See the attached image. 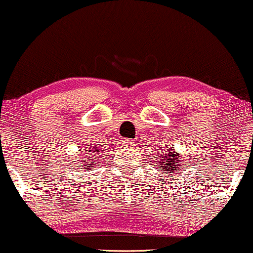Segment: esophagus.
<instances>
[{
  "label": "esophagus",
  "mask_w": 253,
  "mask_h": 253,
  "mask_svg": "<svg viewBox=\"0 0 253 253\" xmlns=\"http://www.w3.org/2000/svg\"><path fill=\"white\" fill-rule=\"evenodd\" d=\"M123 145L126 147H132V146H134V145H136V141H134L133 139H126V140H124Z\"/></svg>",
  "instance_id": "34e87169"
}]
</instances>
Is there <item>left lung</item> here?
Here are the masks:
<instances>
[{
    "mask_svg": "<svg viewBox=\"0 0 253 253\" xmlns=\"http://www.w3.org/2000/svg\"><path fill=\"white\" fill-rule=\"evenodd\" d=\"M162 153H164V152H162ZM179 164H181V160H178V154L176 153V152H174V148H170L167 154H165L164 157H161L160 161H159L158 168H162L165 171L171 172V171H176V168L177 169L179 168Z\"/></svg>",
    "mask_w": 253,
    "mask_h": 253,
    "instance_id": "8db88e82",
    "label": "left lung"
}]
</instances>
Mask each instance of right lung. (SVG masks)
Returning a JSON list of instances; mask_svg holds the SVG:
<instances>
[{
    "mask_svg": "<svg viewBox=\"0 0 253 253\" xmlns=\"http://www.w3.org/2000/svg\"><path fill=\"white\" fill-rule=\"evenodd\" d=\"M86 150H88L87 152H91V153H87V154H91V155H87V157L88 158H86V159H84V160H83V161H81V162H79V164H82V165H78L77 166V167H84V165H86V167L84 168H91L92 167V166L93 165H94L95 164V161L94 163H92V161H94V159L96 158V153H98V150H99V147H95V146H89V145H87V148H86ZM92 154H94V156H92ZM92 157V159H91L90 158Z\"/></svg>",
    "mask_w": 253,
    "mask_h": 253,
    "instance_id": "right-lung-1",
    "label": "right lung"
}]
</instances>
